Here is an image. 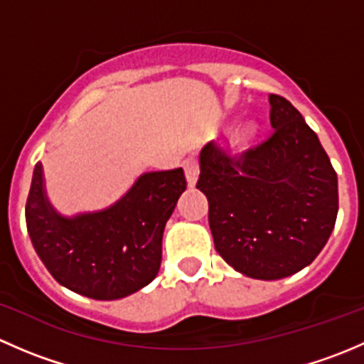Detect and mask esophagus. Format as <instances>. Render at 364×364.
<instances>
[{"mask_svg":"<svg viewBox=\"0 0 364 364\" xmlns=\"http://www.w3.org/2000/svg\"><path fill=\"white\" fill-rule=\"evenodd\" d=\"M183 168H185L186 181H188V186H196L197 176H199V164H197L196 159H186L183 161Z\"/></svg>","mask_w":364,"mask_h":364,"instance_id":"34e87169","label":"esophagus"}]
</instances>
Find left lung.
I'll return each mask as SVG.
<instances>
[{"instance_id": "left-lung-1", "label": "left lung", "mask_w": 364, "mask_h": 364, "mask_svg": "<svg viewBox=\"0 0 364 364\" xmlns=\"http://www.w3.org/2000/svg\"><path fill=\"white\" fill-rule=\"evenodd\" d=\"M269 137L241 155L205 144L197 181L216 252L257 280L314 262L338 215V179L317 134L280 95H269Z\"/></svg>"}]
</instances>
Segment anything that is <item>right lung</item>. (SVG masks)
<instances>
[{"mask_svg": "<svg viewBox=\"0 0 364 364\" xmlns=\"http://www.w3.org/2000/svg\"><path fill=\"white\" fill-rule=\"evenodd\" d=\"M185 188L183 168L146 172L107 209L68 218L50 205L36 164L26 225L58 284L91 299H119L159 274L165 223Z\"/></svg>", "mask_w": 364, "mask_h": 364, "instance_id": "1", "label": "right lung"}]
</instances>
